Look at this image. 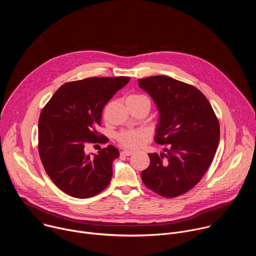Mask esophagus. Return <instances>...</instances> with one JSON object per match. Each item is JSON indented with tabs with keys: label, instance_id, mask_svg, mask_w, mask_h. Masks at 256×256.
Here are the masks:
<instances>
[{
	"label": "esophagus",
	"instance_id": "1",
	"mask_svg": "<svg viewBox=\"0 0 256 256\" xmlns=\"http://www.w3.org/2000/svg\"><path fill=\"white\" fill-rule=\"evenodd\" d=\"M132 154V152L130 150H124L122 152V155H124V156H130Z\"/></svg>",
	"mask_w": 256,
	"mask_h": 256
}]
</instances>
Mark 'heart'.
<instances>
[{"mask_svg":"<svg viewBox=\"0 0 256 256\" xmlns=\"http://www.w3.org/2000/svg\"><path fill=\"white\" fill-rule=\"evenodd\" d=\"M147 98L142 94H130L126 100H140ZM144 134L140 130H124L118 134V142L128 148H136L140 144Z\"/></svg>","mask_w":256,"mask_h":256,"instance_id":"b5f03b06","label":"heart"}]
</instances>
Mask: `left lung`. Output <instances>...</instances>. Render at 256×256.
<instances>
[{"label":"left lung","mask_w":256,"mask_h":256,"mask_svg":"<svg viewBox=\"0 0 256 256\" xmlns=\"http://www.w3.org/2000/svg\"><path fill=\"white\" fill-rule=\"evenodd\" d=\"M159 112L155 142L164 152L149 154L140 173L144 184L164 198L194 188L210 167L220 140V124L206 96L196 87L167 76L138 79Z\"/></svg>","instance_id":"obj_1"}]
</instances>
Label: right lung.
Instances as JSON below:
<instances>
[{
	"instance_id": "right-lung-1",
	"label": "right lung",
	"mask_w": 256,
	"mask_h": 256,
	"mask_svg": "<svg viewBox=\"0 0 256 256\" xmlns=\"http://www.w3.org/2000/svg\"><path fill=\"white\" fill-rule=\"evenodd\" d=\"M130 80L92 77L68 82L44 107L38 120V152L46 172L64 194L88 198L110 182L118 150L109 144L91 156L84 148L103 138L97 132L103 107Z\"/></svg>"
}]
</instances>
